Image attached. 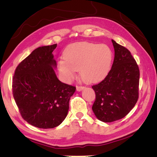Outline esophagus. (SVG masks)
Returning a JSON list of instances; mask_svg holds the SVG:
<instances>
[{"label": "esophagus", "instance_id": "obj_1", "mask_svg": "<svg viewBox=\"0 0 157 157\" xmlns=\"http://www.w3.org/2000/svg\"><path fill=\"white\" fill-rule=\"evenodd\" d=\"M83 88H84V87H83V86H76V90L78 92L81 91V90H83Z\"/></svg>", "mask_w": 157, "mask_h": 157}]
</instances>
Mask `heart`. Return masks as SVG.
<instances>
[{
    "label": "heart",
    "instance_id": "1",
    "mask_svg": "<svg viewBox=\"0 0 157 157\" xmlns=\"http://www.w3.org/2000/svg\"><path fill=\"white\" fill-rule=\"evenodd\" d=\"M63 60L58 62L60 77L70 82L79 71L81 78L87 83L100 80L108 73L113 60V52L108 45L94 43H75L68 45L63 53Z\"/></svg>",
    "mask_w": 157,
    "mask_h": 157
}]
</instances>
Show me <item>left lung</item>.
I'll list each match as a JSON object with an SVG mask.
<instances>
[{"label": "left lung", "instance_id": "1", "mask_svg": "<svg viewBox=\"0 0 157 157\" xmlns=\"http://www.w3.org/2000/svg\"><path fill=\"white\" fill-rule=\"evenodd\" d=\"M114 59L111 70L92 86L96 99L92 110L98 120L110 123L125 117L139 98V69L130 52L112 40Z\"/></svg>", "mask_w": 157, "mask_h": 157}]
</instances>
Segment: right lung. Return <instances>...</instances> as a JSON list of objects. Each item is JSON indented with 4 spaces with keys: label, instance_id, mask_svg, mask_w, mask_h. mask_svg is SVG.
Returning <instances> with one entry per match:
<instances>
[{
    "label": "right lung",
    "instance_id": "1",
    "mask_svg": "<svg viewBox=\"0 0 157 157\" xmlns=\"http://www.w3.org/2000/svg\"><path fill=\"white\" fill-rule=\"evenodd\" d=\"M57 44L34 49L19 63L12 80V92L24 120L38 128L57 127L67 117L76 87L62 83L54 71L52 52Z\"/></svg>",
    "mask_w": 157,
    "mask_h": 157
}]
</instances>
